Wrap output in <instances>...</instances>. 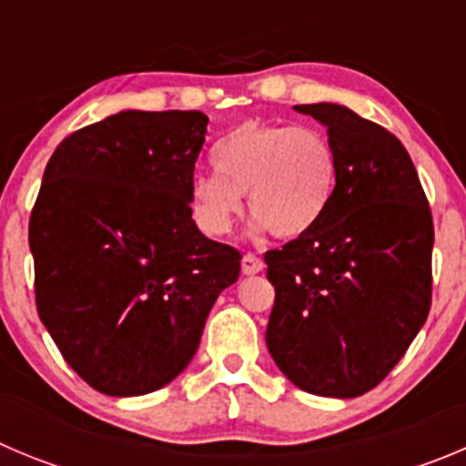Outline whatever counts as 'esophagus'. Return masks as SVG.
I'll list each match as a JSON object with an SVG mask.
<instances>
[{"mask_svg": "<svg viewBox=\"0 0 466 466\" xmlns=\"http://www.w3.org/2000/svg\"><path fill=\"white\" fill-rule=\"evenodd\" d=\"M264 268V262L258 258V255L253 253H246L241 259V271L246 273V276H255V273H259Z\"/></svg>", "mask_w": 466, "mask_h": 466, "instance_id": "34e87169", "label": "esophagus"}]
</instances>
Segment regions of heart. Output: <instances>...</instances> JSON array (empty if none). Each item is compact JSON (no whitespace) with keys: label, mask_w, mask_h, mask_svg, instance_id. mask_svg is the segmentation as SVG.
I'll return each mask as SVG.
<instances>
[{"label":"heart","mask_w":466,"mask_h":466,"mask_svg":"<svg viewBox=\"0 0 466 466\" xmlns=\"http://www.w3.org/2000/svg\"><path fill=\"white\" fill-rule=\"evenodd\" d=\"M216 172L190 177L195 223L211 237L232 229L248 195L253 232L299 238L317 228L336 188V154L324 130L280 121H243L211 149Z\"/></svg>","instance_id":"1"}]
</instances>
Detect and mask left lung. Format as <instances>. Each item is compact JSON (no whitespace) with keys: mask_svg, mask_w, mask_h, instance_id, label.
<instances>
[{"mask_svg":"<svg viewBox=\"0 0 466 466\" xmlns=\"http://www.w3.org/2000/svg\"><path fill=\"white\" fill-rule=\"evenodd\" d=\"M326 128L336 188L306 237L264 255L276 303L267 347L282 375L324 398L375 389L432 301V213L402 142L336 103L294 106Z\"/></svg>","mask_w":466,"mask_h":466,"instance_id":"8db88e82","label":"left lung"}]
</instances>
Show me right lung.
<instances>
[{
  "label": "right lung",
  "mask_w": 466,
  "mask_h": 466,
  "mask_svg": "<svg viewBox=\"0 0 466 466\" xmlns=\"http://www.w3.org/2000/svg\"><path fill=\"white\" fill-rule=\"evenodd\" d=\"M208 116L121 110L68 135L29 220L36 308L66 363L106 395L167 386L193 360L241 253L188 199Z\"/></svg>",
  "instance_id": "add662e5"
}]
</instances>
